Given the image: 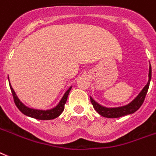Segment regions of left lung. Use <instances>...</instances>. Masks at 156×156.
<instances>
[{
	"mask_svg": "<svg viewBox=\"0 0 156 156\" xmlns=\"http://www.w3.org/2000/svg\"><path fill=\"white\" fill-rule=\"evenodd\" d=\"M148 77H149V79H148L147 84H146L145 87L139 93V95L137 96L136 98H134L128 105H126L124 106L115 107V108H107V107H105L101 105L98 104V102L95 101L90 97L91 103L93 104V108L95 109L96 111L98 112L99 114H101V115L105 117V118H120V117H122V116L128 115V114H130V113H134V112H136L141 107L143 101H144V100H145L146 95L147 93L149 85H150L151 79V64L150 68H149Z\"/></svg>",
	"mask_w": 156,
	"mask_h": 156,
	"instance_id": "obj_1",
	"label": "left lung"
}]
</instances>
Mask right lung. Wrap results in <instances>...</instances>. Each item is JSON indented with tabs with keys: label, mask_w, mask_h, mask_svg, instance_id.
<instances>
[{
	"label": "right lung",
	"mask_w": 156,
	"mask_h": 156,
	"mask_svg": "<svg viewBox=\"0 0 156 156\" xmlns=\"http://www.w3.org/2000/svg\"><path fill=\"white\" fill-rule=\"evenodd\" d=\"M9 86H10L11 92L13 94V100H14V103L16 105V106L18 108L20 111L22 112L23 114L30 117V118H35V119H38V120H51V119H54L56 118L57 117L60 115L64 109V105H65L67 99H68V94L70 93V90L72 87L68 88V90L66 91L65 93L63 94V98H61V100L58 102V104L56 106L52 108L51 109H47V110H43V109H32V108H29L27 105H25L19 98H17V96L16 95L14 90L12 88V86L9 82Z\"/></svg>",
	"instance_id": "1"
}]
</instances>
